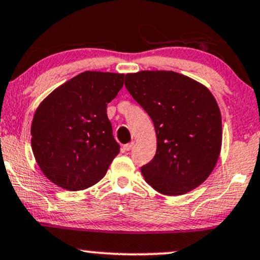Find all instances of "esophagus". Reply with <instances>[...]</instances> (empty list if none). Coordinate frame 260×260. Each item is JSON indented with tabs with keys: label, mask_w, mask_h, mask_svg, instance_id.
<instances>
[{
	"label": "esophagus",
	"mask_w": 260,
	"mask_h": 260,
	"mask_svg": "<svg viewBox=\"0 0 260 260\" xmlns=\"http://www.w3.org/2000/svg\"><path fill=\"white\" fill-rule=\"evenodd\" d=\"M134 148V142H130V143H126V145L123 146V150L124 152H129Z\"/></svg>",
	"instance_id": "1"
}]
</instances>
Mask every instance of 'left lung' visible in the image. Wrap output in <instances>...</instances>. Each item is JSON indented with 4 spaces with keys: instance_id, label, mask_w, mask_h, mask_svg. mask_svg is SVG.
<instances>
[{
    "instance_id": "left-lung-1",
    "label": "left lung",
    "mask_w": 260,
    "mask_h": 260,
    "mask_svg": "<svg viewBox=\"0 0 260 260\" xmlns=\"http://www.w3.org/2000/svg\"><path fill=\"white\" fill-rule=\"evenodd\" d=\"M125 88L153 120L156 153L141 168L146 182L165 195H182L210 176L222 147V117L213 95L174 71L125 76Z\"/></svg>"
}]
</instances>
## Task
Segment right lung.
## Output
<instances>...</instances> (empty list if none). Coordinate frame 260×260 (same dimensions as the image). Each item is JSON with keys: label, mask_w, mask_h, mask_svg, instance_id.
Wrapping results in <instances>:
<instances>
[{"label": "right lung", "mask_w": 260, "mask_h": 260, "mask_svg": "<svg viewBox=\"0 0 260 260\" xmlns=\"http://www.w3.org/2000/svg\"><path fill=\"white\" fill-rule=\"evenodd\" d=\"M124 84V75L86 71L56 88L38 106L31 146L44 176L67 190L98 183L119 153L107 104Z\"/></svg>", "instance_id": "add662e5"}]
</instances>
